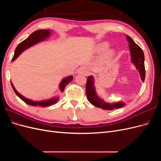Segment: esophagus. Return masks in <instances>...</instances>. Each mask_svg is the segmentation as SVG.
<instances>
[{
	"mask_svg": "<svg viewBox=\"0 0 161 161\" xmlns=\"http://www.w3.org/2000/svg\"><path fill=\"white\" fill-rule=\"evenodd\" d=\"M79 73H80V74H82V75L86 76V75H89V71L87 69H85V68H82V69H80V70H79Z\"/></svg>",
	"mask_w": 161,
	"mask_h": 161,
	"instance_id": "esophagus-1",
	"label": "esophagus"
}]
</instances>
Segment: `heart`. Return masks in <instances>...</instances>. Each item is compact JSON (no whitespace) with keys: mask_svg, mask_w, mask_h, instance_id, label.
<instances>
[{"mask_svg":"<svg viewBox=\"0 0 161 161\" xmlns=\"http://www.w3.org/2000/svg\"><path fill=\"white\" fill-rule=\"evenodd\" d=\"M108 47H109V43L108 42H102V43H99L98 46H97V51L103 52V51L105 50ZM112 54H113V52H112L111 50H109L106 52L105 55V58H108L110 56H111Z\"/></svg>","mask_w":161,"mask_h":161,"instance_id":"b5f03b06","label":"heart"}]
</instances>
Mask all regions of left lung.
I'll list each match as a JSON object with an SVG mask.
<instances>
[{
    "label": "left lung",
    "instance_id": "obj_1",
    "mask_svg": "<svg viewBox=\"0 0 161 161\" xmlns=\"http://www.w3.org/2000/svg\"><path fill=\"white\" fill-rule=\"evenodd\" d=\"M126 38H127V40L129 42L131 61L135 64L136 69L138 70L141 79L144 82L145 79L144 52L140 47L136 44L130 36H126ZM86 94L87 99L92 105H93L97 108H101L103 109L112 110L114 108H120L125 105L123 102H118V103H106L103 99H100L96 93L94 86V78L92 76H89L87 79L86 85Z\"/></svg>",
    "mask_w": 161,
    "mask_h": 161
}]
</instances>
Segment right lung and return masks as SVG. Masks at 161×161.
<instances>
[{"instance_id":"obj_1","label":"right lung","mask_w":161,"mask_h":161,"mask_svg":"<svg viewBox=\"0 0 161 161\" xmlns=\"http://www.w3.org/2000/svg\"><path fill=\"white\" fill-rule=\"evenodd\" d=\"M50 35V31L48 30H37L36 31L33 32L31 35L29 36L26 40H25L24 41H23L22 42H21L17 46V48L15 49V51H14V56L12 59V61L14 60L16 58L19 56L20 53L24 51L25 50H26L27 48L30 47L33 45H35L36 43L42 42L43 40H44L45 39H46L48 36ZM73 79V76H69L65 79H63L60 84L59 85L60 89L62 91H64L66 86ZM11 86L13 89V91L15 92L16 95L20 98L21 100H23L25 103H26L27 104L31 105V106H37L40 105L42 107H47L51 105L53 103H56V101H58V98H53L52 99H49V100H45V101H31L30 99H28L27 98H25V97H23L22 95H21L20 93L16 91V89H14V87L13 86V85L12 84V82H11Z\"/></svg>"}]
</instances>
